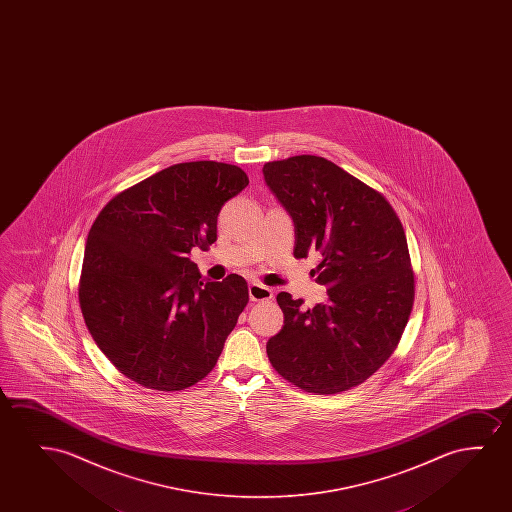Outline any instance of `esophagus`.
Returning a JSON list of instances; mask_svg holds the SVG:
<instances>
[{"instance_id": "esophagus-1", "label": "esophagus", "mask_w": 512, "mask_h": 512, "mask_svg": "<svg viewBox=\"0 0 512 512\" xmlns=\"http://www.w3.org/2000/svg\"><path fill=\"white\" fill-rule=\"evenodd\" d=\"M248 294H250L252 301L264 302L273 299V290L266 287V285H260V283H252L248 287Z\"/></svg>"}]
</instances>
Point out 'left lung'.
<instances>
[{"label": "left lung", "mask_w": 512, "mask_h": 512, "mask_svg": "<svg viewBox=\"0 0 512 512\" xmlns=\"http://www.w3.org/2000/svg\"><path fill=\"white\" fill-rule=\"evenodd\" d=\"M262 173L294 220L295 259L322 255L316 281L329 295L304 309L280 292L285 325L267 357L304 392H346L385 364L406 329L414 301L406 232L383 194L323 157L267 162Z\"/></svg>", "instance_id": "obj_1"}]
</instances>
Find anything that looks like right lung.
Listing matches in <instances>:
<instances>
[{"mask_svg":"<svg viewBox=\"0 0 512 512\" xmlns=\"http://www.w3.org/2000/svg\"><path fill=\"white\" fill-rule=\"evenodd\" d=\"M246 185L238 166L182 162L99 211L78 301L99 350L134 383L178 392L217 364L248 304V285L239 274L201 280L189 255L217 241L218 213Z\"/></svg>","mask_w":512,"mask_h":512,"instance_id":"1","label":"right lung"}]
</instances>
